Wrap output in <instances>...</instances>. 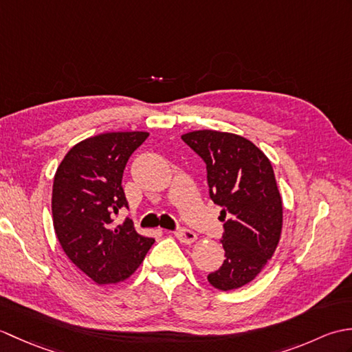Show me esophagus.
Instances as JSON below:
<instances>
[{"instance_id":"esophagus-1","label":"esophagus","mask_w":352,"mask_h":352,"mask_svg":"<svg viewBox=\"0 0 352 352\" xmlns=\"http://www.w3.org/2000/svg\"><path fill=\"white\" fill-rule=\"evenodd\" d=\"M174 234H175L178 241L183 242V243H188V245L197 241V234L190 230H178V231H175Z\"/></svg>"}]
</instances>
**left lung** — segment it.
Returning a JSON list of instances; mask_svg holds the SVG:
<instances>
[{
	"mask_svg": "<svg viewBox=\"0 0 352 352\" xmlns=\"http://www.w3.org/2000/svg\"><path fill=\"white\" fill-rule=\"evenodd\" d=\"M182 139L206 162L210 198L226 222V260L207 280L223 292L239 289L261 272L281 237L283 201L272 164L239 134L197 130Z\"/></svg>",
	"mask_w": 352,
	"mask_h": 352,
	"instance_id": "1",
	"label": "left lung"
}]
</instances>
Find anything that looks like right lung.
<instances>
[{
	"label": "right lung",
	"instance_id": "1",
	"mask_svg": "<svg viewBox=\"0 0 352 352\" xmlns=\"http://www.w3.org/2000/svg\"><path fill=\"white\" fill-rule=\"evenodd\" d=\"M146 131L102 133L74 145L58 164L52 184V223L65 254L96 284L129 278L144 261L154 239L140 236L126 218L122 175Z\"/></svg>",
	"mask_w": 352,
	"mask_h": 352
}]
</instances>
